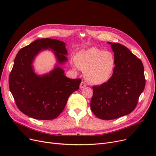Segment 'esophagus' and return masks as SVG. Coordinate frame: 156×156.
Returning a JSON list of instances; mask_svg holds the SVG:
<instances>
[{
    "instance_id": "34e87169",
    "label": "esophagus",
    "mask_w": 156,
    "mask_h": 156,
    "mask_svg": "<svg viewBox=\"0 0 156 156\" xmlns=\"http://www.w3.org/2000/svg\"><path fill=\"white\" fill-rule=\"evenodd\" d=\"M86 86H87V84H86V83H85V82H84V81H82V82H81V83H80V87L81 88H83L85 87Z\"/></svg>"
}]
</instances>
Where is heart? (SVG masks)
<instances>
[{
    "instance_id": "heart-1",
    "label": "heart",
    "mask_w": 156,
    "mask_h": 156,
    "mask_svg": "<svg viewBox=\"0 0 156 156\" xmlns=\"http://www.w3.org/2000/svg\"><path fill=\"white\" fill-rule=\"evenodd\" d=\"M75 62V66L82 69L87 80L94 85H102L108 81L116 64L112 52L95 47L79 51Z\"/></svg>"
}]
</instances>
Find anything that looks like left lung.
<instances>
[{
	"instance_id": "left-lung-1",
	"label": "left lung",
	"mask_w": 156,
	"mask_h": 156,
	"mask_svg": "<svg viewBox=\"0 0 156 156\" xmlns=\"http://www.w3.org/2000/svg\"><path fill=\"white\" fill-rule=\"evenodd\" d=\"M111 45L115 57V68L107 82L94 86L90 108L101 119L110 120L132 112L145 85L144 68L140 59L125 46Z\"/></svg>"
}]
</instances>
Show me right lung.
<instances>
[{
	"mask_svg": "<svg viewBox=\"0 0 156 156\" xmlns=\"http://www.w3.org/2000/svg\"><path fill=\"white\" fill-rule=\"evenodd\" d=\"M64 42L59 40L41 38L20 49L10 73V91L18 109L27 116L40 120L56 118L63 111L69 95L79 88L81 79L65 76L59 66L68 61ZM46 49L52 50L58 64L44 76L34 73L32 64L35 56Z\"/></svg>",
	"mask_w": 156,
	"mask_h": 156,
	"instance_id": "add662e5",
	"label": "right lung"
}]
</instances>
